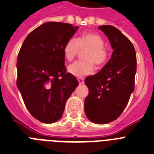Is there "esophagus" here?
Wrapping results in <instances>:
<instances>
[{"instance_id":"34e87169","label":"esophagus","mask_w":154,"mask_h":154,"mask_svg":"<svg viewBox=\"0 0 154 154\" xmlns=\"http://www.w3.org/2000/svg\"><path fill=\"white\" fill-rule=\"evenodd\" d=\"M78 81L79 84H83L84 83V79L83 78H78Z\"/></svg>"}]
</instances>
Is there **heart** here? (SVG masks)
<instances>
[{
    "label": "heart",
    "mask_w": 154,
    "mask_h": 154,
    "mask_svg": "<svg viewBox=\"0 0 154 154\" xmlns=\"http://www.w3.org/2000/svg\"><path fill=\"white\" fill-rule=\"evenodd\" d=\"M104 39L99 34L94 33H82L77 38H71L63 46V55L65 59L71 61L81 50L83 53L82 60H77L70 64L68 71L70 74L76 77H82L92 74L95 65H104L108 60L109 53L104 46Z\"/></svg>",
    "instance_id": "obj_1"
}]
</instances>
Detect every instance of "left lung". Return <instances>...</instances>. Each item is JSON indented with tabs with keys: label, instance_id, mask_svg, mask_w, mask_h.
Returning <instances> with one entry per match:
<instances>
[{
	"label": "left lung",
	"instance_id": "1",
	"mask_svg": "<svg viewBox=\"0 0 154 154\" xmlns=\"http://www.w3.org/2000/svg\"><path fill=\"white\" fill-rule=\"evenodd\" d=\"M98 29L108 37L113 52L98 73L85 79L89 94L84 110L91 121L105 124L116 120L128 105L134 89L137 60L133 44L118 29L111 25Z\"/></svg>",
	"mask_w": 154,
	"mask_h": 154
}]
</instances>
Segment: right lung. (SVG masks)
I'll use <instances>...</instances> for the list:
<instances>
[{
	"mask_svg": "<svg viewBox=\"0 0 154 154\" xmlns=\"http://www.w3.org/2000/svg\"><path fill=\"white\" fill-rule=\"evenodd\" d=\"M79 26L47 22L27 35L17 57L16 85L30 113L42 123L59 120L79 86L66 71L63 46Z\"/></svg>",
	"mask_w": 154,
	"mask_h": 154,
	"instance_id": "obj_1",
	"label": "right lung"
}]
</instances>
